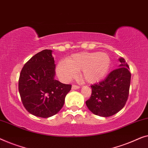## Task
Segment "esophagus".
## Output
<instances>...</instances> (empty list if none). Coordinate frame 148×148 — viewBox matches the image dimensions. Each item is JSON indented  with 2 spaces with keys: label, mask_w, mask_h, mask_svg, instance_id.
I'll return each mask as SVG.
<instances>
[{
  "label": "esophagus",
  "mask_w": 148,
  "mask_h": 148,
  "mask_svg": "<svg viewBox=\"0 0 148 148\" xmlns=\"http://www.w3.org/2000/svg\"><path fill=\"white\" fill-rule=\"evenodd\" d=\"M80 88V86H78V85H76V84H72V88L73 89V90H76V89H78Z\"/></svg>",
  "instance_id": "1"
}]
</instances>
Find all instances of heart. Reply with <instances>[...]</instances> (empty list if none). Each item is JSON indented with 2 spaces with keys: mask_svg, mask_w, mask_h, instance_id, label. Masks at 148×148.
I'll return each mask as SVG.
<instances>
[{
  "mask_svg": "<svg viewBox=\"0 0 148 148\" xmlns=\"http://www.w3.org/2000/svg\"><path fill=\"white\" fill-rule=\"evenodd\" d=\"M111 60L105 53H80L61 61L57 66V73L64 80L75 78L80 72L83 80L90 83L101 80L109 72Z\"/></svg>",
  "mask_w": 148,
  "mask_h": 148,
  "instance_id": "obj_1",
  "label": "heart"
}]
</instances>
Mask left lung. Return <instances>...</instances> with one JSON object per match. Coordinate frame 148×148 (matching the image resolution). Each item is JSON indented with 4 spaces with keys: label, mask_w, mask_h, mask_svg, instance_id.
Listing matches in <instances>:
<instances>
[{
    "label": "left lung",
    "mask_w": 148,
    "mask_h": 148,
    "mask_svg": "<svg viewBox=\"0 0 148 148\" xmlns=\"http://www.w3.org/2000/svg\"><path fill=\"white\" fill-rule=\"evenodd\" d=\"M119 61V68L110 72L104 80L91 85L92 94L86 105L95 115L111 116L125 105L130 92L131 73L124 58H120Z\"/></svg>",
    "instance_id": "1"
}]
</instances>
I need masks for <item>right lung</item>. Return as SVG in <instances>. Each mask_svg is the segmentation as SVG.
Masks as SVG:
<instances>
[{
  "mask_svg": "<svg viewBox=\"0 0 148 148\" xmlns=\"http://www.w3.org/2000/svg\"><path fill=\"white\" fill-rule=\"evenodd\" d=\"M52 51L44 49L26 62L18 79V92L27 111L39 117L47 118L63 107L71 84L54 79L56 65Z\"/></svg>",
  "mask_w": 148,
  "mask_h": 148,
  "instance_id": "add662e5",
  "label": "right lung"
}]
</instances>
